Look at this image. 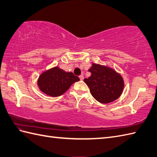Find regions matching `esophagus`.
Listing matches in <instances>:
<instances>
[{"label":"esophagus","instance_id":"esophagus-1","mask_svg":"<svg viewBox=\"0 0 157 157\" xmlns=\"http://www.w3.org/2000/svg\"><path fill=\"white\" fill-rule=\"evenodd\" d=\"M79 78H80V79H81V81H82V80L84 79V76H83L82 75H80V76H79Z\"/></svg>","mask_w":157,"mask_h":157}]
</instances>
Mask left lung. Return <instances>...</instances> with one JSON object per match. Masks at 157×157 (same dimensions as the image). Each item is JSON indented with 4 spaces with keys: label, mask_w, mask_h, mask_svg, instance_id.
Listing matches in <instances>:
<instances>
[{
    "label": "left lung",
    "mask_w": 157,
    "mask_h": 157,
    "mask_svg": "<svg viewBox=\"0 0 157 157\" xmlns=\"http://www.w3.org/2000/svg\"><path fill=\"white\" fill-rule=\"evenodd\" d=\"M89 71L91 75L84 81L97 101L103 104L113 102L121 97L124 90L123 76L113 68L93 63Z\"/></svg>",
    "instance_id": "left-lung-1"
}]
</instances>
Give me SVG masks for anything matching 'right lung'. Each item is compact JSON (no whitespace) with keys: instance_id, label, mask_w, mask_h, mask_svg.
I'll use <instances>...</instances> for the list:
<instances>
[{"instance_id":"right-lung-1","label":"right lung","mask_w":157,"mask_h":157,"mask_svg":"<svg viewBox=\"0 0 157 157\" xmlns=\"http://www.w3.org/2000/svg\"><path fill=\"white\" fill-rule=\"evenodd\" d=\"M80 81L72 72H65L55 67L42 72L37 80L40 91L52 97H59L69 89L72 84Z\"/></svg>"}]
</instances>
